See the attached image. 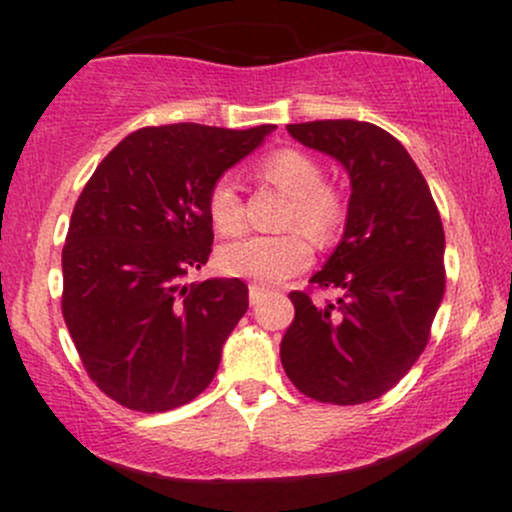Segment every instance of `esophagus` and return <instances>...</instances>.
Here are the masks:
<instances>
[{
	"label": "esophagus",
	"mask_w": 512,
	"mask_h": 512,
	"mask_svg": "<svg viewBox=\"0 0 512 512\" xmlns=\"http://www.w3.org/2000/svg\"><path fill=\"white\" fill-rule=\"evenodd\" d=\"M248 296H250V303L252 305H257V303H262V298L267 296V291L262 289V286H257V284H252L250 289H248Z\"/></svg>",
	"instance_id": "obj_1"
}]
</instances>
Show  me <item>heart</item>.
Instances as JSON below:
<instances>
[{"label":"heart","instance_id":"b5f03b06","mask_svg":"<svg viewBox=\"0 0 512 512\" xmlns=\"http://www.w3.org/2000/svg\"><path fill=\"white\" fill-rule=\"evenodd\" d=\"M260 175L291 197L286 226H298L313 240H330L344 219V202L337 190L322 185V168L313 156L298 149L272 151L260 163ZM207 211L214 228L233 236L243 228V199L231 178L214 182L207 197ZM310 245L301 233L284 236H248L219 250V269L228 276L279 284L310 264Z\"/></svg>","mask_w":512,"mask_h":512}]
</instances>
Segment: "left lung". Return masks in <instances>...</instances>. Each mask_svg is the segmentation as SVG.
<instances>
[{
  "label": "left lung",
  "mask_w": 512,
  "mask_h": 512,
  "mask_svg": "<svg viewBox=\"0 0 512 512\" xmlns=\"http://www.w3.org/2000/svg\"><path fill=\"white\" fill-rule=\"evenodd\" d=\"M296 142L342 163L351 182L339 245L310 284L334 303L293 291L281 366L303 395L363 404L407 375L428 344L445 293V233L424 175L385 129L358 120L286 125Z\"/></svg>",
  "instance_id": "obj_1"
}]
</instances>
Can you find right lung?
Wrapping results in <instances>:
<instances>
[{
  "label": "right lung",
  "mask_w": 512,
  "mask_h": 512,
  "mask_svg": "<svg viewBox=\"0 0 512 512\" xmlns=\"http://www.w3.org/2000/svg\"><path fill=\"white\" fill-rule=\"evenodd\" d=\"M274 129L144 127L86 182L62 250V315L86 373L122 407H182L214 380L248 286L182 279L209 260V190Z\"/></svg>",
  "instance_id": "obj_1"
}]
</instances>
